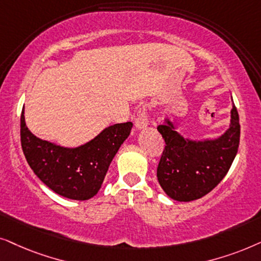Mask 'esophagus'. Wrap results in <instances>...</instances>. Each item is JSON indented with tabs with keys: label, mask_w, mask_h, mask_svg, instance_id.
Instances as JSON below:
<instances>
[{
	"label": "esophagus",
	"mask_w": 261,
	"mask_h": 261,
	"mask_svg": "<svg viewBox=\"0 0 261 261\" xmlns=\"http://www.w3.org/2000/svg\"><path fill=\"white\" fill-rule=\"evenodd\" d=\"M148 124H149V120H148L147 109H145V107H142V109H140V112H138L136 119H135V127H136L137 130H142V128L147 127Z\"/></svg>",
	"instance_id": "esophagus-1"
}]
</instances>
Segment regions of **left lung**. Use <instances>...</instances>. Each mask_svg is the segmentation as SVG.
Listing matches in <instances>:
<instances>
[{
    "mask_svg": "<svg viewBox=\"0 0 261 261\" xmlns=\"http://www.w3.org/2000/svg\"><path fill=\"white\" fill-rule=\"evenodd\" d=\"M158 130L166 142L158 180L167 196L178 201L199 199L213 191L228 173L239 149L240 123L234 102L229 128L215 140L182 137L168 118Z\"/></svg>",
    "mask_w": 261,
    "mask_h": 261,
    "instance_id": "left-lung-1",
    "label": "left lung"
}]
</instances>
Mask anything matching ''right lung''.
<instances>
[{
    "label": "right lung",
    "instance_id": "right-lung-1",
    "mask_svg": "<svg viewBox=\"0 0 261 261\" xmlns=\"http://www.w3.org/2000/svg\"><path fill=\"white\" fill-rule=\"evenodd\" d=\"M23 114L22 110L20 135L30 167L48 189L74 200L90 199L98 193L111 162L133 127L131 121L111 125L86 144L65 148L34 136Z\"/></svg>",
    "mask_w": 261,
    "mask_h": 261
}]
</instances>
